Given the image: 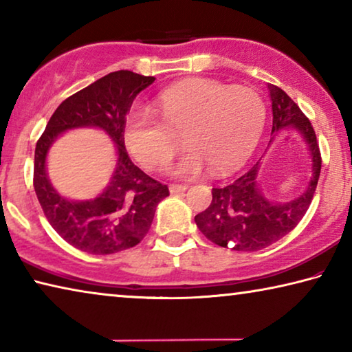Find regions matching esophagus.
Here are the masks:
<instances>
[{
	"instance_id": "esophagus-1",
	"label": "esophagus",
	"mask_w": 352,
	"mask_h": 352,
	"mask_svg": "<svg viewBox=\"0 0 352 352\" xmlns=\"http://www.w3.org/2000/svg\"><path fill=\"white\" fill-rule=\"evenodd\" d=\"M188 189V186L186 184H170L169 186V190H170V194H180V192H184V190Z\"/></svg>"
}]
</instances>
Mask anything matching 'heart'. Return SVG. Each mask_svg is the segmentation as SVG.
I'll return each instance as SVG.
<instances>
[{
	"label": "heart",
	"mask_w": 352,
	"mask_h": 352,
	"mask_svg": "<svg viewBox=\"0 0 352 352\" xmlns=\"http://www.w3.org/2000/svg\"><path fill=\"white\" fill-rule=\"evenodd\" d=\"M155 110L135 107L124 121V142L146 169L168 164L183 135L189 147L175 166L178 175H197L210 166L214 174L234 170L253 152L265 122V102L248 87L194 79L160 93Z\"/></svg>",
	"instance_id": "obj_1"
}]
</instances>
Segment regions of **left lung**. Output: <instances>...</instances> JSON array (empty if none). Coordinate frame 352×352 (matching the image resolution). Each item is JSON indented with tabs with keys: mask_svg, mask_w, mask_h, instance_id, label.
<instances>
[{
	"mask_svg": "<svg viewBox=\"0 0 352 352\" xmlns=\"http://www.w3.org/2000/svg\"><path fill=\"white\" fill-rule=\"evenodd\" d=\"M269 93L272 133L295 127L302 135L311 151L312 178L305 192L287 204L264 197L258 184L259 163L233 183L212 188L211 205L195 216V223L206 239L223 248L233 242L236 252H258L289 234L309 210L320 178L321 153L311 121L281 88L269 83Z\"/></svg>",
	"mask_w": 352,
	"mask_h": 352,
	"instance_id": "left-lung-1",
	"label": "left lung"
}]
</instances>
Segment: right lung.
I'll return each instance as SVG.
<instances>
[{"instance_id":"1","label":"right lung","mask_w":352,"mask_h":352,"mask_svg":"<svg viewBox=\"0 0 352 352\" xmlns=\"http://www.w3.org/2000/svg\"><path fill=\"white\" fill-rule=\"evenodd\" d=\"M155 77L121 69L110 73L57 107L35 146L34 189L47 222L71 245L91 254L132 248L151 228L157 205L169 189L144 174L130 160L124 144V121L136 94ZM77 126H99L116 141L118 164L112 182L96 199L71 202L50 186L45 153L57 134Z\"/></svg>"}]
</instances>
